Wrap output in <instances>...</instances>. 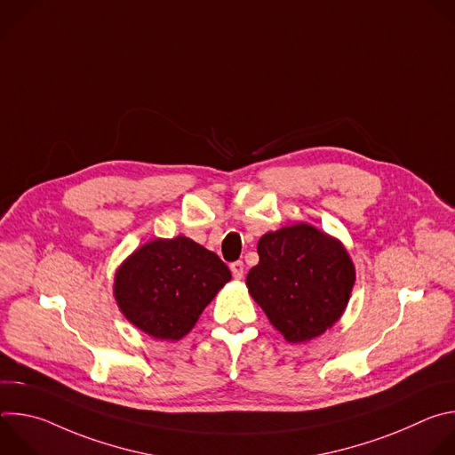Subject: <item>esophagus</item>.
I'll return each instance as SVG.
<instances>
[{
  "label": "esophagus",
  "mask_w": 455,
  "mask_h": 455,
  "mask_svg": "<svg viewBox=\"0 0 455 455\" xmlns=\"http://www.w3.org/2000/svg\"><path fill=\"white\" fill-rule=\"evenodd\" d=\"M230 270H232V275H234L235 279H243V274H244V265H243V261L232 263V265H230Z\"/></svg>",
  "instance_id": "esophagus-1"
}]
</instances>
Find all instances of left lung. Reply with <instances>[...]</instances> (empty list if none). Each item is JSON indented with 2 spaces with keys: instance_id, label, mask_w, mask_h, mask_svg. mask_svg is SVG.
I'll return each instance as SVG.
<instances>
[{
  "instance_id": "obj_1",
  "label": "left lung",
  "mask_w": 455,
  "mask_h": 455,
  "mask_svg": "<svg viewBox=\"0 0 455 455\" xmlns=\"http://www.w3.org/2000/svg\"><path fill=\"white\" fill-rule=\"evenodd\" d=\"M248 272L251 299L290 342H309L344 315L356 272L344 243L307 223L267 232Z\"/></svg>"
}]
</instances>
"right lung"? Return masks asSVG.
Returning <instances> with one entry per match:
<instances>
[{"label":"right lung","mask_w":455,"mask_h":455,"mask_svg":"<svg viewBox=\"0 0 455 455\" xmlns=\"http://www.w3.org/2000/svg\"><path fill=\"white\" fill-rule=\"evenodd\" d=\"M230 279L221 259L190 237H156L124 259L115 272L113 295L135 328L174 342L196 326Z\"/></svg>","instance_id":"right-lung-1"}]
</instances>
